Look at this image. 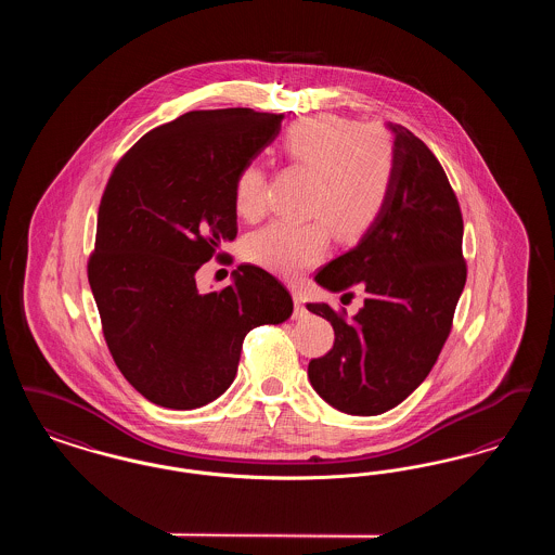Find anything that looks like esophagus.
Returning a JSON list of instances; mask_svg holds the SVG:
<instances>
[{
  "label": "esophagus",
  "instance_id": "esophagus-1",
  "mask_svg": "<svg viewBox=\"0 0 555 555\" xmlns=\"http://www.w3.org/2000/svg\"><path fill=\"white\" fill-rule=\"evenodd\" d=\"M293 304H295V312H293V318L297 320V318H304L308 314V310H306V299H304V295L299 293V291H293Z\"/></svg>",
  "mask_w": 555,
  "mask_h": 555
}]
</instances>
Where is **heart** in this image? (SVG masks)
Instances as JSON below:
<instances>
[{"label": "heart", "mask_w": 555, "mask_h": 555, "mask_svg": "<svg viewBox=\"0 0 555 555\" xmlns=\"http://www.w3.org/2000/svg\"><path fill=\"white\" fill-rule=\"evenodd\" d=\"M279 150L289 166L312 175L306 197V216L312 220L266 224L245 241V256L281 276L297 279L326 256L333 233L341 241H358L376 224L393 186L396 145L383 129H364L360 122L324 114L293 122ZM233 199L241 218L264 216L262 166L251 162L238 170Z\"/></svg>", "instance_id": "obj_1"}]
</instances>
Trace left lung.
Here are the masks:
<instances>
[{
    "mask_svg": "<svg viewBox=\"0 0 555 555\" xmlns=\"http://www.w3.org/2000/svg\"><path fill=\"white\" fill-rule=\"evenodd\" d=\"M389 202L362 241L317 274L324 289H364L356 317L308 304L335 331L328 353L308 364L318 396L353 416L383 414L410 396L448 341L466 285L464 220L448 175L401 125Z\"/></svg>",
    "mask_w": 555,
    "mask_h": 555,
    "instance_id": "obj_1",
    "label": "left lung"
}]
</instances>
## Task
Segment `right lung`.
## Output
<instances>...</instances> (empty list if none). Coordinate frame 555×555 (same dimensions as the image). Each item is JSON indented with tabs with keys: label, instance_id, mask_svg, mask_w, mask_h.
<instances>
[{
	"label": "right lung",
	"instance_id": "right-lung-1",
	"mask_svg": "<svg viewBox=\"0 0 555 555\" xmlns=\"http://www.w3.org/2000/svg\"><path fill=\"white\" fill-rule=\"evenodd\" d=\"M283 118L249 107L186 112L143 134L107 179L87 276L116 366L156 405L195 410L222 396L245 335L293 312L289 291L260 266H238L222 291L195 283L199 266L237 237L235 177Z\"/></svg>",
	"mask_w": 555,
	"mask_h": 555
}]
</instances>
